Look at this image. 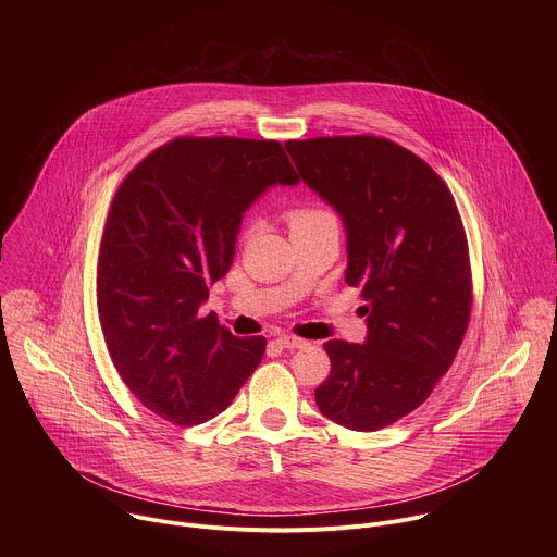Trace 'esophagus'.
<instances>
[{
	"mask_svg": "<svg viewBox=\"0 0 557 557\" xmlns=\"http://www.w3.org/2000/svg\"><path fill=\"white\" fill-rule=\"evenodd\" d=\"M275 344H277V346H282V348H288V350H295V348H304V346H306V342H304V339H297V337H290V335H282V337H277V339H275Z\"/></svg>",
	"mask_w": 557,
	"mask_h": 557,
	"instance_id": "esophagus-1",
	"label": "esophagus"
}]
</instances>
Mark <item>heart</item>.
Returning <instances> with one entry per match:
<instances>
[{
	"label": "heart",
	"mask_w": 557,
	"mask_h": 557,
	"mask_svg": "<svg viewBox=\"0 0 557 557\" xmlns=\"http://www.w3.org/2000/svg\"><path fill=\"white\" fill-rule=\"evenodd\" d=\"M320 215H326V211H320V209H299V211H293L290 213V226H297L301 222H308V220H314Z\"/></svg>",
	"instance_id": "1"
}]
</instances>
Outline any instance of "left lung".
I'll return each instance as SVG.
<instances>
[{"label": "left lung", "mask_w": 557, "mask_h": 557, "mask_svg": "<svg viewBox=\"0 0 557 557\" xmlns=\"http://www.w3.org/2000/svg\"><path fill=\"white\" fill-rule=\"evenodd\" d=\"M299 178L346 228L348 286L368 301L363 344L326 342L320 412L376 432L417 410L449 370L467 331L471 273L465 228L438 174L376 136L288 140Z\"/></svg>", "instance_id": "left-lung-1"}]
</instances>
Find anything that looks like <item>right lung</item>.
Segmentation results:
<instances>
[{
  "instance_id": "add662e5",
  "label": "right lung",
  "mask_w": 557,
  "mask_h": 557,
  "mask_svg": "<svg viewBox=\"0 0 557 557\" xmlns=\"http://www.w3.org/2000/svg\"><path fill=\"white\" fill-rule=\"evenodd\" d=\"M299 178L277 140L183 136L121 183L103 228L97 306L108 352L136 399L176 425L224 412L267 339L198 317L226 275L245 211Z\"/></svg>"
}]
</instances>
